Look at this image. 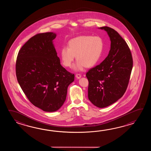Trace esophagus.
Masks as SVG:
<instances>
[{
    "mask_svg": "<svg viewBox=\"0 0 151 151\" xmlns=\"http://www.w3.org/2000/svg\"><path fill=\"white\" fill-rule=\"evenodd\" d=\"M76 77L77 78V79H79L81 77V74H79V73H77L76 75Z\"/></svg>",
    "mask_w": 151,
    "mask_h": 151,
    "instance_id": "esophagus-1",
    "label": "esophagus"
}]
</instances>
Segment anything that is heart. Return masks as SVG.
<instances>
[{"mask_svg":"<svg viewBox=\"0 0 151 151\" xmlns=\"http://www.w3.org/2000/svg\"><path fill=\"white\" fill-rule=\"evenodd\" d=\"M103 47V39L99 36L80 35L71 39L68 46L61 48V61L65 67L70 68L76 55L74 70L82 71L86 67H93L99 61Z\"/></svg>","mask_w":151,"mask_h":151,"instance_id":"heart-1","label":"heart"}]
</instances>
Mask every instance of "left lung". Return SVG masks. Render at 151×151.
<instances>
[{
  "instance_id": "obj_1",
  "label": "left lung",
  "mask_w": 151,
  "mask_h": 151,
  "mask_svg": "<svg viewBox=\"0 0 151 151\" xmlns=\"http://www.w3.org/2000/svg\"><path fill=\"white\" fill-rule=\"evenodd\" d=\"M105 30L111 40V49L106 59L86 73L88 97L94 105L104 108L122 97L128 86L133 58L127 44L119 33L107 26Z\"/></svg>"
}]
</instances>
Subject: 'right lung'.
Returning a JSON list of instances; mask_svg holds the SVG:
<instances>
[{
  "mask_svg": "<svg viewBox=\"0 0 151 151\" xmlns=\"http://www.w3.org/2000/svg\"><path fill=\"white\" fill-rule=\"evenodd\" d=\"M53 32L37 34L20 48L16 73L20 86L29 101L45 112H55L66 100L74 74L63 68L52 40Z\"/></svg>",
  "mask_w": 151,
  "mask_h": 151,
  "instance_id": "right-lung-1",
  "label": "right lung"
}]
</instances>
